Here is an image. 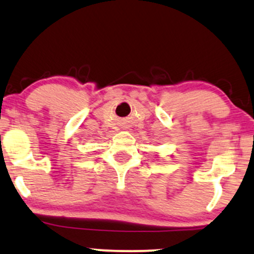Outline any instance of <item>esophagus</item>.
Returning a JSON list of instances; mask_svg holds the SVG:
<instances>
[{"mask_svg":"<svg viewBox=\"0 0 254 254\" xmlns=\"http://www.w3.org/2000/svg\"><path fill=\"white\" fill-rule=\"evenodd\" d=\"M129 128H130L129 125H125L124 126V129H129Z\"/></svg>","mask_w":254,"mask_h":254,"instance_id":"34e87169","label":"esophagus"}]
</instances>
